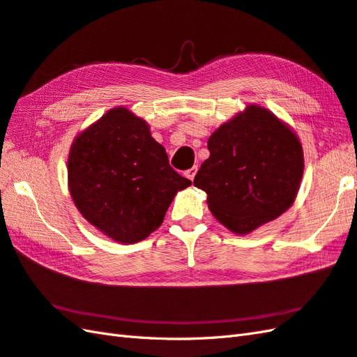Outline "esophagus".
Listing matches in <instances>:
<instances>
[{"mask_svg":"<svg viewBox=\"0 0 357 357\" xmlns=\"http://www.w3.org/2000/svg\"><path fill=\"white\" fill-rule=\"evenodd\" d=\"M197 171H198V168H197V167L189 168V169L185 172V176H186L189 180H194V178H195V174H197Z\"/></svg>","mask_w":357,"mask_h":357,"instance_id":"34e87169","label":"esophagus"}]
</instances>
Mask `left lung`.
Wrapping results in <instances>:
<instances>
[{
	"label": "left lung",
	"instance_id": "left-lung-1",
	"mask_svg": "<svg viewBox=\"0 0 357 357\" xmlns=\"http://www.w3.org/2000/svg\"><path fill=\"white\" fill-rule=\"evenodd\" d=\"M211 151L194 186L213 216L236 234L275 220L292 206L304 158L298 136L265 107L250 104L208 137Z\"/></svg>",
	"mask_w": 357,
	"mask_h": 357
}]
</instances>
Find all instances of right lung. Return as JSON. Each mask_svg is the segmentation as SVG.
<instances>
[{"label":"right lung","instance_id":"1","mask_svg":"<svg viewBox=\"0 0 357 357\" xmlns=\"http://www.w3.org/2000/svg\"><path fill=\"white\" fill-rule=\"evenodd\" d=\"M68 185L84 220L113 241L136 244L160 227L190 180L169 167L142 118L115 107L74 139Z\"/></svg>","mask_w":357,"mask_h":357}]
</instances>
